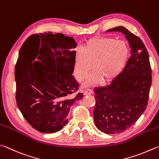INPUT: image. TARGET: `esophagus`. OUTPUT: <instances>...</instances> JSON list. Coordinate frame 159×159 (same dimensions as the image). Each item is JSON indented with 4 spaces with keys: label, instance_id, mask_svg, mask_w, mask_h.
Listing matches in <instances>:
<instances>
[{
    "label": "esophagus",
    "instance_id": "obj_1",
    "mask_svg": "<svg viewBox=\"0 0 159 159\" xmlns=\"http://www.w3.org/2000/svg\"><path fill=\"white\" fill-rule=\"evenodd\" d=\"M92 94V90L90 89H87L84 92L85 95H89V94Z\"/></svg>",
    "mask_w": 159,
    "mask_h": 159
}]
</instances>
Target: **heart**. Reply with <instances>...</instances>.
<instances>
[{"instance_id": "obj_1", "label": "heart", "mask_w": 159, "mask_h": 159, "mask_svg": "<svg viewBox=\"0 0 159 159\" xmlns=\"http://www.w3.org/2000/svg\"><path fill=\"white\" fill-rule=\"evenodd\" d=\"M129 56L128 44L112 37L95 36L85 42L83 51H76L74 74L77 81L84 80L92 70L84 86L97 85L103 80L111 83L125 68Z\"/></svg>"}]
</instances>
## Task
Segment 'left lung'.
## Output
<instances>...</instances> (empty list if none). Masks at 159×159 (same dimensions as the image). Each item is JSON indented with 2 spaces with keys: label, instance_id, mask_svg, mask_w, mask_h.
Here are the masks:
<instances>
[{
  "label": "left lung",
  "instance_id": "8db88e82",
  "mask_svg": "<svg viewBox=\"0 0 159 159\" xmlns=\"http://www.w3.org/2000/svg\"><path fill=\"white\" fill-rule=\"evenodd\" d=\"M121 32L131 47V56L111 85L97 88L93 112L98 129L107 134H120L131 126L146 109L152 85L148 52L139 37L123 26L107 32Z\"/></svg>",
  "mask_w": 159,
  "mask_h": 159
}]
</instances>
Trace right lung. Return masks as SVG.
<instances>
[{"mask_svg": "<svg viewBox=\"0 0 159 159\" xmlns=\"http://www.w3.org/2000/svg\"><path fill=\"white\" fill-rule=\"evenodd\" d=\"M76 46L72 37L49 32L30 36L20 48L15 67L16 103L39 132L61 130L71 106L83 97V93L74 94L79 88L72 76Z\"/></svg>", "mask_w": 159, "mask_h": 159, "instance_id": "right-lung-1", "label": "right lung"}]
</instances>
